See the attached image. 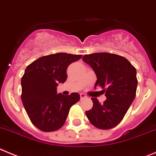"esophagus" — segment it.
<instances>
[{
    "label": "esophagus",
    "mask_w": 156,
    "mask_h": 156,
    "mask_svg": "<svg viewBox=\"0 0 156 156\" xmlns=\"http://www.w3.org/2000/svg\"><path fill=\"white\" fill-rule=\"evenodd\" d=\"M80 97H81V99H85L87 96L84 93H81L80 94Z\"/></svg>",
    "instance_id": "34e87169"
}]
</instances>
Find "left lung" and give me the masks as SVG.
<instances>
[{"instance_id":"1","label":"left lung","mask_w":156,"mask_h":156,"mask_svg":"<svg viewBox=\"0 0 156 156\" xmlns=\"http://www.w3.org/2000/svg\"><path fill=\"white\" fill-rule=\"evenodd\" d=\"M82 60L96 75L95 88L101 87L106 97L102 103L92 98L93 106L85 114L95 127L113 128L123 120L135 98L137 85L135 68L125 57L109 53L86 54Z\"/></svg>"}]
</instances>
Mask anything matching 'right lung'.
<instances>
[{
	"mask_svg": "<svg viewBox=\"0 0 156 156\" xmlns=\"http://www.w3.org/2000/svg\"><path fill=\"white\" fill-rule=\"evenodd\" d=\"M81 56L57 53L40 57L26 68L21 80V98L31 122L42 131L61 128L71 106L79 101L76 92L57 94V86L65 82L68 67Z\"/></svg>",
	"mask_w": 156,
	"mask_h": 156,
	"instance_id": "add662e5",
	"label": "right lung"
}]
</instances>
